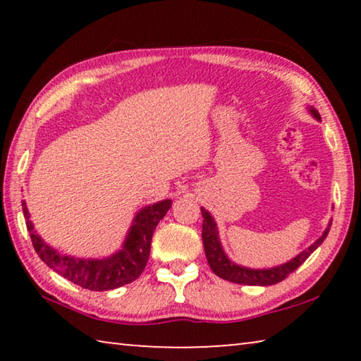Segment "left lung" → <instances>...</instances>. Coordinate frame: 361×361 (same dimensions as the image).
<instances>
[{
  "label": "left lung",
  "mask_w": 361,
  "mask_h": 361,
  "mask_svg": "<svg viewBox=\"0 0 361 361\" xmlns=\"http://www.w3.org/2000/svg\"><path fill=\"white\" fill-rule=\"evenodd\" d=\"M309 111L312 113L315 119H320V114L317 109L309 108ZM200 212H202V218H204V223H202L204 250H205L207 261H209L212 271L215 272L218 277L229 280L232 283H239V285L267 286V285H276L279 282H282V280L288 277L291 272H295L296 269L309 258L310 253H314V250H317L322 245V242L326 239L329 228H331V221H329L328 228L323 231L322 237H319L312 245L299 253L296 258L285 262V264H280L271 269H250L245 266L235 264V262H232L228 256H226L224 250L221 247V242H219L215 219H213V216L205 209H200Z\"/></svg>",
  "instance_id": "left-lung-1"
}]
</instances>
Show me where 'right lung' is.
I'll return each mask as SVG.
<instances>
[{"label": "right lung", "mask_w": 361, "mask_h": 361, "mask_svg": "<svg viewBox=\"0 0 361 361\" xmlns=\"http://www.w3.org/2000/svg\"><path fill=\"white\" fill-rule=\"evenodd\" d=\"M170 207H172L170 199L145 207L133 218L129 234H127L121 250L108 258L82 259L75 258V256L60 255L57 250L49 247L36 234L25 200L22 202L30 239H32L39 258L66 280L92 291L119 288V286L130 283L142 276L149 258L152 232H154L159 221L166 216Z\"/></svg>", "instance_id": "obj_1"}]
</instances>
